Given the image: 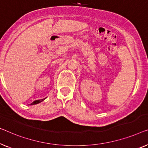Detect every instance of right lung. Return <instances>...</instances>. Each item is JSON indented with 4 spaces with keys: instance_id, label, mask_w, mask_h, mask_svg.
Segmentation results:
<instances>
[{
    "instance_id": "obj_1",
    "label": "right lung",
    "mask_w": 148,
    "mask_h": 148,
    "mask_svg": "<svg viewBox=\"0 0 148 148\" xmlns=\"http://www.w3.org/2000/svg\"><path fill=\"white\" fill-rule=\"evenodd\" d=\"M46 99V98H44V99H42V100H35V101H34V102H33L32 103H31V105H34V104H37V103H40V102H42V101H44Z\"/></svg>"
}]
</instances>
